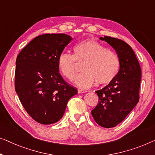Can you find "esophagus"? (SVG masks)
Wrapping results in <instances>:
<instances>
[{"instance_id": "34e87169", "label": "esophagus", "mask_w": 155, "mask_h": 155, "mask_svg": "<svg viewBox=\"0 0 155 155\" xmlns=\"http://www.w3.org/2000/svg\"><path fill=\"white\" fill-rule=\"evenodd\" d=\"M87 91H85V90H81V89H78V93H84V92H86Z\"/></svg>"}]
</instances>
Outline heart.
Returning a JSON list of instances; mask_svg holds the SVG:
<instances>
[{"label": "heart", "instance_id": "1", "mask_svg": "<svg viewBox=\"0 0 155 155\" xmlns=\"http://www.w3.org/2000/svg\"><path fill=\"white\" fill-rule=\"evenodd\" d=\"M73 54L61 53L58 57V66L67 79L72 81L77 72V63L81 64L84 72L75 78L78 87L88 88L97 81L100 85L111 83L118 74L120 61L114 51L99 41L87 39L75 44Z\"/></svg>", "mask_w": 155, "mask_h": 155}]
</instances>
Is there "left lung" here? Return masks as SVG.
Segmentation results:
<instances>
[{
  "mask_svg": "<svg viewBox=\"0 0 155 155\" xmlns=\"http://www.w3.org/2000/svg\"><path fill=\"white\" fill-rule=\"evenodd\" d=\"M100 40L116 51L120 68L111 83L96 91L99 101L91 114L99 125L111 128L124 120L139 101L141 70L133 49L125 41L107 36Z\"/></svg>",
  "mask_w": 155,
  "mask_h": 155,
  "instance_id": "left-lung-1",
  "label": "left lung"
}]
</instances>
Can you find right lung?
Wrapping results in <instances>:
<instances>
[{
    "mask_svg": "<svg viewBox=\"0 0 155 155\" xmlns=\"http://www.w3.org/2000/svg\"><path fill=\"white\" fill-rule=\"evenodd\" d=\"M72 40L65 34L35 38L16 60L15 87L21 104L34 120L54 124L63 117L67 104L77 90L64 81L58 57Z\"/></svg>",
    "mask_w": 155,
    "mask_h": 155,
    "instance_id": "1",
    "label": "right lung"
}]
</instances>
